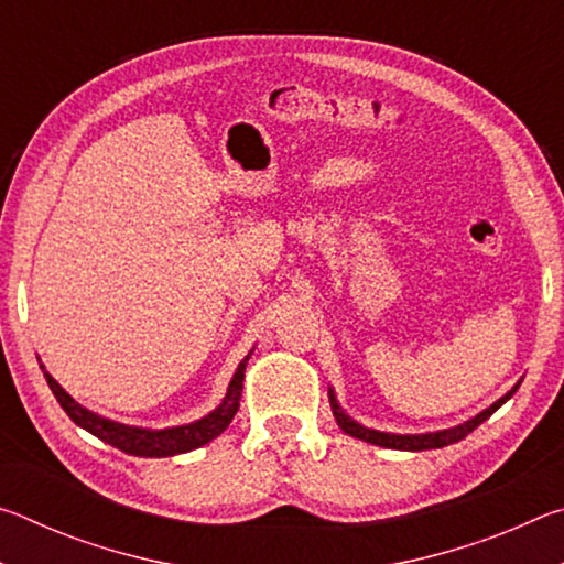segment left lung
Returning a JSON list of instances; mask_svg holds the SVG:
<instances>
[{
	"label": "left lung",
	"mask_w": 564,
	"mask_h": 564,
	"mask_svg": "<svg viewBox=\"0 0 564 564\" xmlns=\"http://www.w3.org/2000/svg\"><path fill=\"white\" fill-rule=\"evenodd\" d=\"M520 388V383L514 386L512 390H508L500 400H495V403L490 408H485L482 413H477L475 417L465 420V423L455 425V427H447V431H435V433H420V435H398V433H380V431H373V427H366L356 423V420L348 417L346 413H343L338 400H336V393L328 388V398H330V408H333V415H336L338 425L343 433H348L352 437H358V441H366V443H373V445H380V447H390V451H435V447H445L451 443H457L463 441V437L467 433H473L477 425L485 423L495 410H498L502 403H508V400L514 395V390Z\"/></svg>",
	"instance_id": "8db88e82"
}]
</instances>
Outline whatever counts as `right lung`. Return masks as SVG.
Segmentation results:
<instances>
[{
  "mask_svg": "<svg viewBox=\"0 0 564 564\" xmlns=\"http://www.w3.org/2000/svg\"><path fill=\"white\" fill-rule=\"evenodd\" d=\"M248 358H251V352H248V356L238 362V368L231 378V383H228L226 398L221 400V405L212 410L208 415H204L202 420H194V423H188V425L164 427V431H149V427L123 425V423H117V420H109V417L91 413L89 408L76 403V400L66 393V390L56 383L50 373H46V368L42 366V362L40 366L44 370V378H46V383H50L54 398L59 400V405L64 408V413L69 415L76 425L84 427V431L97 435L104 443L119 447V451L127 455L171 457V455L196 451V447L212 443L214 437H218L226 431L228 423H231L236 415L238 403H241L243 373H246Z\"/></svg>",
  "mask_w": 564,
  "mask_h": 564,
  "instance_id": "obj_1",
  "label": "right lung"
}]
</instances>
